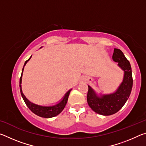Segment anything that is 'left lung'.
Here are the masks:
<instances>
[{
	"instance_id": "8db88e82",
	"label": "left lung",
	"mask_w": 146,
	"mask_h": 146,
	"mask_svg": "<svg viewBox=\"0 0 146 146\" xmlns=\"http://www.w3.org/2000/svg\"><path fill=\"white\" fill-rule=\"evenodd\" d=\"M112 58L124 71L123 82L115 93L98 97L95 91L88 86L87 101L94 111L102 115H111L118 112L126 102L133 87L131 67L129 60L122 51L115 48Z\"/></svg>"
}]
</instances>
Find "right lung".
Returning <instances> with one entry per match:
<instances>
[{
  "label": "right lung",
  "mask_w": 146,
  "mask_h": 146,
  "mask_svg": "<svg viewBox=\"0 0 146 146\" xmlns=\"http://www.w3.org/2000/svg\"><path fill=\"white\" fill-rule=\"evenodd\" d=\"M31 56H30V58L28 59V60L25 62V63H24V67L23 68V71H22L21 78H20V91H21L22 97H23L24 102L26 103V104L27 106H28V108L35 115L39 116V117H44V118H51V117H55V116L60 114V113L62 111L64 108H65L66 104H67V102H68L69 95H70V93L71 90L68 91V92L66 93L65 96H64L63 100H62L60 103H58V104H56L55 106H50V107H44V106L36 105L35 104H33L31 102H29V101L26 98L25 96L24 95L23 91H22L21 84L22 82V76H23V73L24 68V66L26 65L27 62L31 58Z\"/></svg>",
  "instance_id": "1"
}]
</instances>
